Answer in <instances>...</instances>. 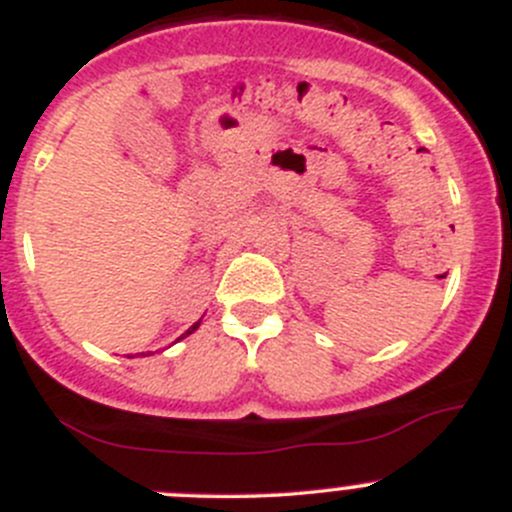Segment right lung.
Instances as JSON below:
<instances>
[{"label": "right lung", "mask_w": 512, "mask_h": 512, "mask_svg": "<svg viewBox=\"0 0 512 512\" xmlns=\"http://www.w3.org/2000/svg\"><path fill=\"white\" fill-rule=\"evenodd\" d=\"M198 324H201V321H198ZM198 324H193L191 328H188V331L184 333V336H188V333H193V331H196V328H198ZM184 336H181V338H184Z\"/></svg>", "instance_id": "add662e5"}]
</instances>
